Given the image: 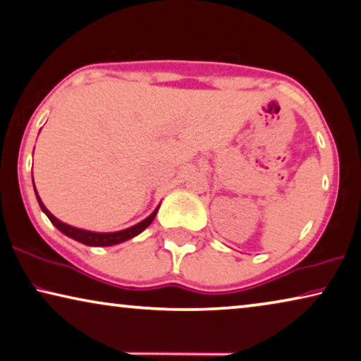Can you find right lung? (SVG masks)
Segmentation results:
<instances>
[{"mask_svg":"<svg viewBox=\"0 0 361 361\" xmlns=\"http://www.w3.org/2000/svg\"><path fill=\"white\" fill-rule=\"evenodd\" d=\"M32 181H34V180H32ZM34 190H35V186H34ZM35 196H37V201H39V206H40L42 211L47 214V217L50 219V222L55 225V227L60 230L61 233L69 236V238L79 241V243L87 245V246H113V245L123 243V241H126V240H131L136 235L144 232V230H146L149 225L152 224V220L155 219V214H157V211H159V207H157L152 214L149 215L147 219H144L142 222L133 225V227H129V228L120 230V232L99 233V232H90V230H82V228L73 227V225H68V224L61 222V220H58L55 215H53L45 206H43L40 196L37 195V190H35Z\"/></svg>","mask_w":361,"mask_h":361,"instance_id":"1","label":"right lung"}]
</instances>
